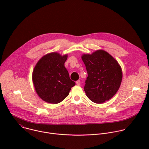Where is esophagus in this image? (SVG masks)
<instances>
[{
	"mask_svg": "<svg viewBox=\"0 0 149 149\" xmlns=\"http://www.w3.org/2000/svg\"><path fill=\"white\" fill-rule=\"evenodd\" d=\"M76 84L77 85V86H79L80 85V81L79 80H78L76 81Z\"/></svg>",
	"mask_w": 149,
	"mask_h": 149,
	"instance_id": "34e87169",
	"label": "esophagus"
}]
</instances>
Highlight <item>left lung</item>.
<instances>
[{"label":"left lung","instance_id":"obj_1","mask_svg":"<svg viewBox=\"0 0 149 149\" xmlns=\"http://www.w3.org/2000/svg\"><path fill=\"white\" fill-rule=\"evenodd\" d=\"M82 59L88 77L84 90L93 102L101 104L117 92L122 80V71L117 61L108 52L98 50L91 55L84 54Z\"/></svg>","mask_w":149,"mask_h":149}]
</instances>
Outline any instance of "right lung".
<instances>
[{
	"label": "right lung",
	"instance_id": "add662e5",
	"mask_svg": "<svg viewBox=\"0 0 149 149\" xmlns=\"http://www.w3.org/2000/svg\"><path fill=\"white\" fill-rule=\"evenodd\" d=\"M67 59V55L52 52L36 63L32 74L33 82L38 95L44 101L51 104L61 102L75 85L65 67Z\"/></svg>",
	"mask_w": 149,
	"mask_h": 149
}]
</instances>
